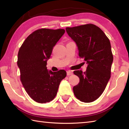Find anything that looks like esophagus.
Returning a JSON list of instances; mask_svg holds the SVG:
<instances>
[{
  "label": "esophagus",
  "mask_w": 129,
  "mask_h": 129,
  "mask_svg": "<svg viewBox=\"0 0 129 129\" xmlns=\"http://www.w3.org/2000/svg\"><path fill=\"white\" fill-rule=\"evenodd\" d=\"M73 74V72H72V71H70V70H69V71H68V72H67V75L68 76H69L70 75H72Z\"/></svg>",
  "instance_id": "esophagus-1"
}]
</instances>
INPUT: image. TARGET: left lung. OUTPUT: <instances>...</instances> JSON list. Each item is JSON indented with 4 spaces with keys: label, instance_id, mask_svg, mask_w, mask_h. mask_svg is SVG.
Returning a JSON list of instances; mask_svg holds the SVG:
<instances>
[{
    "label": "left lung",
    "instance_id": "1",
    "mask_svg": "<svg viewBox=\"0 0 129 129\" xmlns=\"http://www.w3.org/2000/svg\"><path fill=\"white\" fill-rule=\"evenodd\" d=\"M66 31L77 45L79 56L87 64L85 72H74L80 79L73 87L74 94L82 102H92L103 94L111 76L113 55L110 40L102 30L92 24L67 27Z\"/></svg>",
    "mask_w": 129,
    "mask_h": 129
}]
</instances>
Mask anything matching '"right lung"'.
I'll return each instance as SVG.
<instances>
[{"instance_id":"add662e5","label":"right lung","mask_w":129,"mask_h":129,"mask_svg":"<svg viewBox=\"0 0 129 129\" xmlns=\"http://www.w3.org/2000/svg\"><path fill=\"white\" fill-rule=\"evenodd\" d=\"M65 31L62 29H38L26 38L19 50L17 64L21 82L30 97L37 103L53 100L60 82L67 76L64 70L53 72L46 68L54 46Z\"/></svg>"}]
</instances>
